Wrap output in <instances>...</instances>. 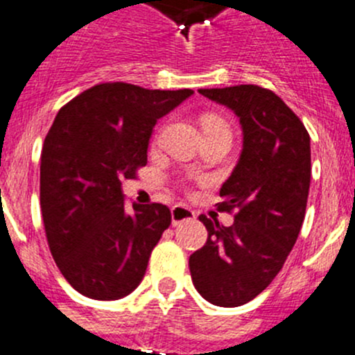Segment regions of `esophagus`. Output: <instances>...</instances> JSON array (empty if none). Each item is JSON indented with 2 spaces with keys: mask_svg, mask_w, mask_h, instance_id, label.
Wrapping results in <instances>:
<instances>
[{
  "mask_svg": "<svg viewBox=\"0 0 355 355\" xmlns=\"http://www.w3.org/2000/svg\"><path fill=\"white\" fill-rule=\"evenodd\" d=\"M196 214L195 210L188 209L184 205H174L173 207V224L174 226H179L182 223H188V220H195Z\"/></svg>",
  "mask_w": 355,
  "mask_h": 355,
  "instance_id": "34e87169",
  "label": "esophagus"
}]
</instances>
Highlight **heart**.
Here are the masks:
<instances>
[{
  "label": "heart",
  "instance_id": "1",
  "mask_svg": "<svg viewBox=\"0 0 355 355\" xmlns=\"http://www.w3.org/2000/svg\"><path fill=\"white\" fill-rule=\"evenodd\" d=\"M214 124H224V121H220L219 117H214V115H205V117H203V125H214Z\"/></svg>",
  "mask_w": 355,
  "mask_h": 355
}]
</instances>
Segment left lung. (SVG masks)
I'll list each match as a JSON object with an SVG mask.
<instances>
[{
  "instance_id": "8db88e82",
  "label": "left lung",
  "mask_w": 355,
  "mask_h": 355,
  "mask_svg": "<svg viewBox=\"0 0 355 355\" xmlns=\"http://www.w3.org/2000/svg\"><path fill=\"white\" fill-rule=\"evenodd\" d=\"M198 93L240 117L243 152L217 203L234 223L198 217L209 236L189 255V272L205 300L238 307L271 285L295 245L311 186V138L271 89L240 84Z\"/></svg>"
}]
</instances>
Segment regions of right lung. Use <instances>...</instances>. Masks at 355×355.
Wrapping results in <instances>:
<instances>
[{"label": "right lung", "instance_id": "obj_1", "mask_svg": "<svg viewBox=\"0 0 355 355\" xmlns=\"http://www.w3.org/2000/svg\"><path fill=\"white\" fill-rule=\"evenodd\" d=\"M191 89H145L101 83L63 105L41 152V212L63 278L94 300H117L145 276L171 210L124 207L122 179L146 166L153 125Z\"/></svg>", "mask_w": 355, "mask_h": 355}]
</instances>
